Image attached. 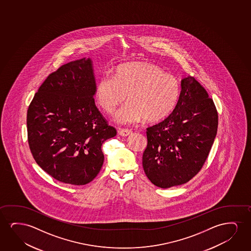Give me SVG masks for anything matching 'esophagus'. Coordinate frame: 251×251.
<instances>
[{
	"label": "esophagus",
	"instance_id": "1",
	"mask_svg": "<svg viewBox=\"0 0 251 251\" xmlns=\"http://www.w3.org/2000/svg\"><path fill=\"white\" fill-rule=\"evenodd\" d=\"M118 134H120L121 136H128L129 134H132V130L131 129H124V128H118L117 130Z\"/></svg>",
	"mask_w": 251,
	"mask_h": 251
}]
</instances>
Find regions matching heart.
<instances>
[{"label": "heart", "instance_id": "1", "mask_svg": "<svg viewBox=\"0 0 251 251\" xmlns=\"http://www.w3.org/2000/svg\"><path fill=\"white\" fill-rule=\"evenodd\" d=\"M127 95L129 101L115 116L117 124H136L143 119L155 123L168 117L175 109L180 83L158 66L143 62L119 65L114 76L105 75L97 83V101L107 113H112Z\"/></svg>", "mask_w": 251, "mask_h": 251}]
</instances>
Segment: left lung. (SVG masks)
Instances as JSON below:
<instances>
[{
    "label": "left lung",
    "instance_id": "1",
    "mask_svg": "<svg viewBox=\"0 0 251 251\" xmlns=\"http://www.w3.org/2000/svg\"><path fill=\"white\" fill-rule=\"evenodd\" d=\"M218 112L192 76L181 81L178 102L166 119L147 128L145 173L162 189L189 182L202 168L216 137Z\"/></svg>",
    "mask_w": 251,
    "mask_h": 251
}]
</instances>
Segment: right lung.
<instances>
[{"label":"right lung","instance_id":"obj_1","mask_svg":"<svg viewBox=\"0 0 251 251\" xmlns=\"http://www.w3.org/2000/svg\"><path fill=\"white\" fill-rule=\"evenodd\" d=\"M95 90L92 60H76L50 74L28 108L31 154L59 182H92L103 165L102 144L117 134L95 105Z\"/></svg>","mask_w":251,"mask_h":251}]
</instances>
